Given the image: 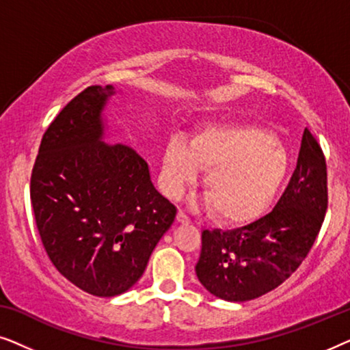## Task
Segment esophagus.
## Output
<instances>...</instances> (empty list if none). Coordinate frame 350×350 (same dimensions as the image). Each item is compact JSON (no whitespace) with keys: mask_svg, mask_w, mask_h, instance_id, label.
Returning a JSON list of instances; mask_svg holds the SVG:
<instances>
[{"mask_svg":"<svg viewBox=\"0 0 350 350\" xmlns=\"http://www.w3.org/2000/svg\"><path fill=\"white\" fill-rule=\"evenodd\" d=\"M176 221H178V223H183V224H186V223H189V221H191V219H189V217H188V215H186V213L183 212V210H180V212H178V215H176Z\"/></svg>","mask_w":350,"mask_h":350,"instance_id":"1","label":"esophagus"}]
</instances>
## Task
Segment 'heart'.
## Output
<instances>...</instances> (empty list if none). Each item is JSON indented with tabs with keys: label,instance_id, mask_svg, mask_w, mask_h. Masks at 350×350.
Here are the masks:
<instances>
[{
	"label": "heart",
	"instance_id": "1",
	"mask_svg": "<svg viewBox=\"0 0 350 350\" xmlns=\"http://www.w3.org/2000/svg\"><path fill=\"white\" fill-rule=\"evenodd\" d=\"M207 169L204 191L212 212L223 221H243L265 207L288 169L284 146L248 122H208L189 142L172 137L162 156V186L180 196Z\"/></svg>",
	"mask_w": 350,
	"mask_h": 350
}]
</instances>
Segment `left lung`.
I'll list each match as a JSON object with an SVG mask.
<instances>
[{
    "instance_id": "left-lung-1",
    "label": "left lung",
    "mask_w": 350,
    "mask_h": 350,
    "mask_svg": "<svg viewBox=\"0 0 350 350\" xmlns=\"http://www.w3.org/2000/svg\"><path fill=\"white\" fill-rule=\"evenodd\" d=\"M327 207V162L304 129L296 169L272 212L247 226L202 232L199 282L217 298L236 303L277 288L308 256Z\"/></svg>"
}]
</instances>
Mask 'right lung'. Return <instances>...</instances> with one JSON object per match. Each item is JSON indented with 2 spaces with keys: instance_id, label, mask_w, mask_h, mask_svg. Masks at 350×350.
<instances>
[{
  "instance_id": "right-lung-1",
  "label": "right lung",
  "mask_w": 350,
  "mask_h": 350,
  "mask_svg": "<svg viewBox=\"0 0 350 350\" xmlns=\"http://www.w3.org/2000/svg\"><path fill=\"white\" fill-rule=\"evenodd\" d=\"M113 85L76 95L42 135L30 198L44 250L65 279L94 296L137 284L176 207L152 185L146 161L103 142Z\"/></svg>"
}]
</instances>
